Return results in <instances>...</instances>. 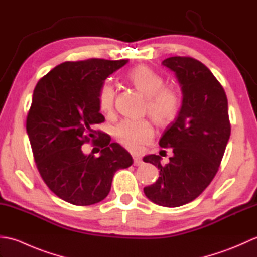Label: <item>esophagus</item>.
I'll return each instance as SVG.
<instances>
[{
	"label": "esophagus",
	"mask_w": 257,
	"mask_h": 257,
	"mask_svg": "<svg viewBox=\"0 0 257 257\" xmlns=\"http://www.w3.org/2000/svg\"><path fill=\"white\" fill-rule=\"evenodd\" d=\"M141 163H143V160L139 157H134V166H139Z\"/></svg>",
	"instance_id": "1"
}]
</instances>
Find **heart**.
<instances>
[{
  "mask_svg": "<svg viewBox=\"0 0 257 257\" xmlns=\"http://www.w3.org/2000/svg\"><path fill=\"white\" fill-rule=\"evenodd\" d=\"M127 78L130 84L147 98L146 110L152 121L161 127L173 121L181 107V95L176 87L166 86L162 76L146 65H139L130 69ZM114 96L116 92L111 84L105 83L100 87L98 103L102 112L112 111ZM152 136L154 129L146 119H125L114 129V137L118 143L130 151H138Z\"/></svg>",
  "mask_w": 257,
  "mask_h": 257,
  "instance_id": "b5f03b06",
  "label": "heart"
}]
</instances>
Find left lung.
<instances>
[{"label":"left lung","mask_w":257,"mask_h":257,"mask_svg":"<svg viewBox=\"0 0 257 257\" xmlns=\"http://www.w3.org/2000/svg\"><path fill=\"white\" fill-rule=\"evenodd\" d=\"M162 65L176 73L183 100L178 117L159 141L162 148H172L170 162L162 166L157 155L144 158L160 170L157 181L144 192L156 204L177 207L198 198L215 177L231 123L225 91L204 64L174 56Z\"/></svg>","instance_id":"1"}]
</instances>
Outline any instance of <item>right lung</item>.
Masks as SVG:
<instances>
[{
  "label": "right lung",
  "mask_w": 257,
  "mask_h": 257,
  "mask_svg": "<svg viewBox=\"0 0 257 257\" xmlns=\"http://www.w3.org/2000/svg\"><path fill=\"white\" fill-rule=\"evenodd\" d=\"M127 62H65L42 77L33 92L26 132L36 167L52 192L68 203L100 202L110 191L116 171L133 165L127 150L94 129L105 120L98 103L100 87ZM97 135L100 139L94 141ZM90 139L102 147L98 158L81 150Z\"/></svg>",
  "instance_id": "obj_1"
}]
</instances>
